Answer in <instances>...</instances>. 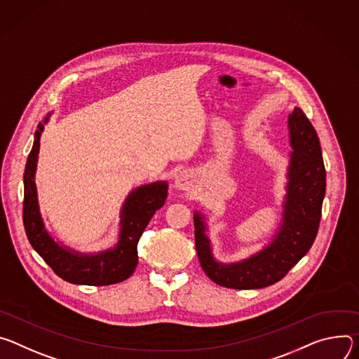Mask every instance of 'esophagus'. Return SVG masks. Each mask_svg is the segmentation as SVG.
I'll list each match as a JSON object with an SVG mask.
<instances>
[{"label": "esophagus", "mask_w": 359, "mask_h": 359, "mask_svg": "<svg viewBox=\"0 0 359 359\" xmlns=\"http://www.w3.org/2000/svg\"><path fill=\"white\" fill-rule=\"evenodd\" d=\"M175 187L180 188V189H188L189 188V184H188V177L185 175H181L177 181H175Z\"/></svg>", "instance_id": "1"}]
</instances>
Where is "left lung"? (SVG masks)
Wrapping results in <instances>:
<instances>
[{"label":"left lung","mask_w":359,"mask_h":359,"mask_svg":"<svg viewBox=\"0 0 359 359\" xmlns=\"http://www.w3.org/2000/svg\"><path fill=\"white\" fill-rule=\"evenodd\" d=\"M288 130L292 151L283 219L266 247L240 262H218L205 233L204 215L198 211L194 214L198 258L210 280L221 287L233 290L269 287L283 280L315 241L327 187L320 138L298 107L288 115Z\"/></svg>","instance_id":"8db88e82"}]
</instances>
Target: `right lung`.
Returning a JSON list of instances; mask_svg holds the SVG:
<instances>
[{"label":"right lung","mask_w":359,"mask_h":359,"mask_svg":"<svg viewBox=\"0 0 359 359\" xmlns=\"http://www.w3.org/2000/svg\"><path fill=\"white\" fill-rule=\"evenodd\" d=\"M50 115L44 119V123L38 124L32 149L25 164L22 219L28 241L39 257L67 283L93 287L123 283L135 271L138 264V241L155 211L165 204L168 184L158 181L141 185L130 192L119 215L121 221H119V235L115 247L95 254H84L58 244L47 231L39 212L35 185L39 138Z\"/></svg>","instance_id":"1"}]
</instances>
